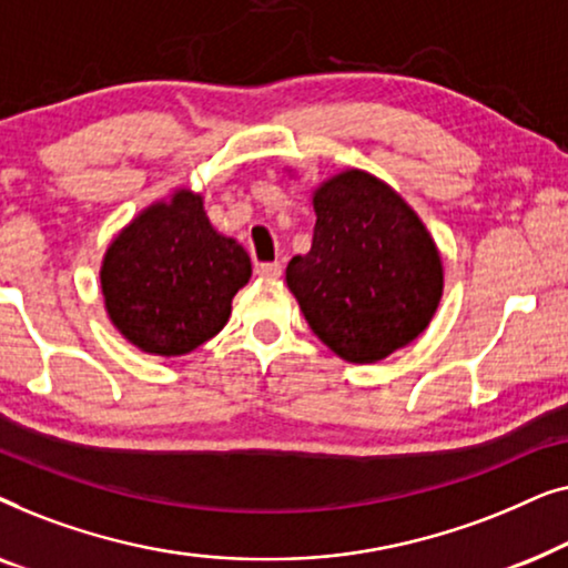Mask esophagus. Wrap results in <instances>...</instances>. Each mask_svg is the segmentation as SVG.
<instances>
[{
    "label": "esophagus",
    "mask_w": 568,
    "mask_h": 568,
    "mask_svg": "<svg viewBox=\"0 0 568 568\" xmlns=\"http://www.w3.org/2000/svg\"><path fill=\"white\" fill-rule=\"evenodd\" d=\"M255 274L263 276V278H276V276H282V261L255 263Z\"/></svg>",
    "instance_id": "obj_1"
}]
</instances>
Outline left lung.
<instances>
[{
    "label": "left lung",
    "mask_w": 568,
    "mask_h": 568,
    "mask_svg": "<svg viewBox=\"0 0 568 568\" xmlns=\"http://www.w3.org/2000/svg\"><path fill=\"white\" fill-rule=\"evenodd\" d=\"M315 235L294 255L286 284L331 352L369 364L429 325L442 297V261L406 201L362 170L315 191Z\"/></svg>",
    "instance_id": "left-lung-1"
}]
</instances>
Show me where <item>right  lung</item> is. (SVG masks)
Wrapping results in <instances>:
<instances>
[{
	"label": "right lung",
	"mask_w": 568,
	"mask_h": 568,
	"mask_svg": "<svg viewBox=\"0 0 568 568\" xmlns=\"http://www.w3.org/2000/svg\"><path fill=\"white\" fill-rule=\"evenodd\" d=\"M251 258L216 235L201 196L181 191L129 224L108 247L100 282L115 328L142 352L189 354L216 336Z\"/></svg>",
	"instance_id": "right-lung-1"
}]
</instances>
